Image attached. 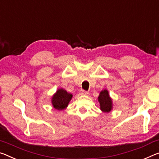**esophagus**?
<instances>
[{"mask_svg":"<svg viewBox=\"0 0 159 159\" xmlns=\"http://www.w3.org/2000/svg\"><path fill=\"white\" fill-rule=\"evenodd\" d=\"M80 95H89V93H88L87 91H85V90H81V91H80Z\"/></svg>","mask_w":159,"mask_h":159,"instance_id":"obj_1","label":"esophagus"}]
</instances>
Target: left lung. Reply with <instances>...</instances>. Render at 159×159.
<instances>
[{
  "instance_id": "obj_1",
  "label": "left lung",
  "mask_w": 159,
  "mask_h": 159,
  "mask_svg": "<svg viewBox=\"0 0 159 159\" xmlns=\"http://www.w3.org/2000/svg\"><path fill=\"white\" fill-rule=\"evenodd\" d=\"M98 100L100 103V109L101 111L105 113L110 112L112 110V99L110 96L109 92L106 89L100 91Z\"/></svg>"
}]
</instances>
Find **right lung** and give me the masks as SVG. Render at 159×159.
I'll return each mask as SVG.
<instances>
[{"instance_id": "1", "label": "right lung", "mask_w": 159, "mask_h": 159, "mask_svg": "<svg viewBox=\"0 0 159 159\" xmlns=\"http://www.w3.org/2000/svg\"><path fill=\"white\" fill-rule=\"evenodd\" d=\"M73 95L68 93L64 89H59L52 97L53 107L57 110H63L68 107L69 103L72 99Z\"/></svg>"}]
</instances>
